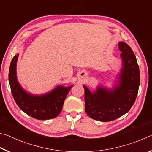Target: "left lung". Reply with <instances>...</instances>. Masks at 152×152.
<instances>
[{
	"instance_id": "left-lung-1",
	"label": "left lung",
	"mask_w": 152,
	"mask_h": 152,
	"mask_svg": "<svg viewBox=\"0 0 152 152\" xmlns=\"http://www.w3.org/2000/svg\"><path fill=\"white\" fill-rule=\"evenodd\" d=\"M121 51L122 67L117 83L111 88L98 86L91 92L85 85V110L88 116L102 122L111 121L127 113L134 104L140 82V74L137 59L129 45L119 43Z\"/></svg>"
}]
</instances>
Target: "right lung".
<instances>
[{"label": "right lung", "mask_w": 152, "mask_h": 152, "mask_svg": "<svg viewBox=\"0 0 152 152\" xmlns=\"http://www.w3.org/2000/svg\"><path fill=\"white\" fill-rule=\"evenodd\" d=\"M19 54L15 55L11 62L9 80L12 96L17 104L24 113L39 120L56 118L62 109L67 94L73 86L64 87L61 85L47 93L35 95L22 88L17 77V61Z\"/></svg>", "instance_id": "add662e5"}]
</instances>
